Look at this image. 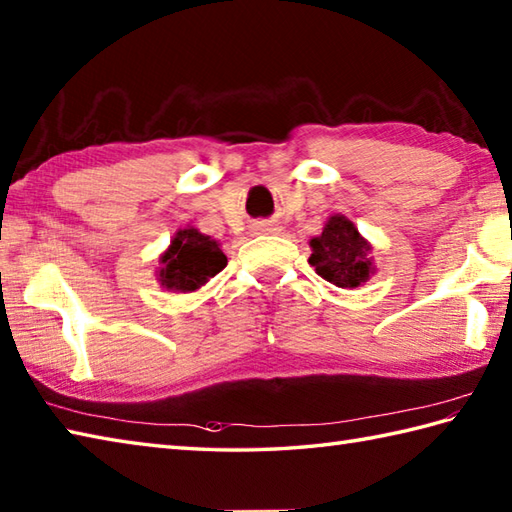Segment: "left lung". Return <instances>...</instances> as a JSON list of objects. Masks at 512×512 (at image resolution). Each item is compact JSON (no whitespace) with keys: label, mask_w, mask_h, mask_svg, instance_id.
<instances>
[{"label":"left lung","mask_w":512,"mask_h":512,"mask_svg":"<svg viewBox=\"0 0 512 512\" xmlns=\"http://www.w3.org/2000/svg\"><path fill=\"white\" fill-rule=\"evenodd\" d=\"M309 265L336 287H358L369 278V243L344 216H331L318 238H311Z\"/></svg>","instance_id":"1"}]
</instances>
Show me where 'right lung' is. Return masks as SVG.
<instances>
[{
  "label": "right lung",
  "mask_w": 512,
  "mask_h": 512,
  "mask_svg": "<svg viewBox=\"0 0 512 512\" xmlns=\"http://www.w3.org/2000/svg\"><path fill=\"white\" fill-rule=\"evenodd\" d=\"M159 280L163 287L194 291L227 265V258L214 238L194 227L179 229L168 252L161 256Z\"/></svg>",
  "instance_id": "1"
}]
</instances>
